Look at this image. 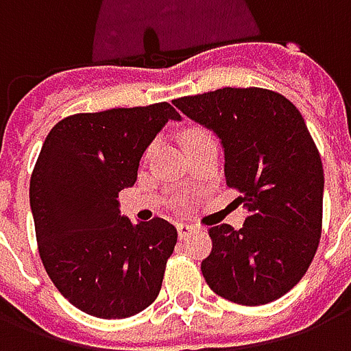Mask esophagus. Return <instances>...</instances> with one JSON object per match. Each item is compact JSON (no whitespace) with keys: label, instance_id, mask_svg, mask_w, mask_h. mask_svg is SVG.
<instances>
[{"label":"esophagus","instance_id":"obj_1","mask_svg":"<svg viewBox=\"0 0 351 351\" xmlns=\"http://www.w3.org/2000/svg\"><path fill=\"white\" fill-rule=\"evenodd\" d=\"M191 229L193 228L188 226V223H178V226H176V231H178V237H180V239H184L186 235H190Z\"/></svg>","mask_w":351,"mask_h":351}]
</instances>
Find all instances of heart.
<instances>
[{
  "mask_svg": "<svg viewBox=\"0 0 351 351\" xmlns=\"http://www.w3.org/2000/svg\"><path fill=\"white\" fill-rule=\"evenodd\" d=\"M206 137H210V133L206 130H203V128H191V130H188L184 133V145L188 148V146L193 145L195 141H201V138Z\"/></svg>",
  "mask_w": 351,
  "mask_h": 351,
  "instance_id": "heart-1",
  "label": "heart"
}]
</instances>
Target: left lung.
Here are the masks:
<instances>
[{"instance_id":"1","label":"left lung","mask_w":351,"mask_h":351,"mask_svg":"<svg viewBox=\"0 0 351 351\" xmlns=\"http://www.w3.org/2000/svg\"><path fill=\"white\" fill-rule=\"evenodd\" d=\"M173 103L220 137L226 182L248 208L241 229H208L206 284L237 304L276 301L308 271L322 237L324 167L299 108L265 88H221Z\"/></svg>"}]
</instances>
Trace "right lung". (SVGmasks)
<instances>
[{"mask_svg":"<svg viewBox=\"0 0 351 351\" xmlns=\"http://www.w3.org/2000/svg\"><path fill=\"white\" fill-rule=\"evenodd\" d=\"M169 120L180 114L165 101L80 112L43 143L29 180L37 248L58 291L90 316H135L160 293L175 226L133 223L118 193L135 184L138 161Z\"/></svg>","mask_w":351,"mask_h":351,"instance_id":"1","label":"right lung"}]
</instances>
